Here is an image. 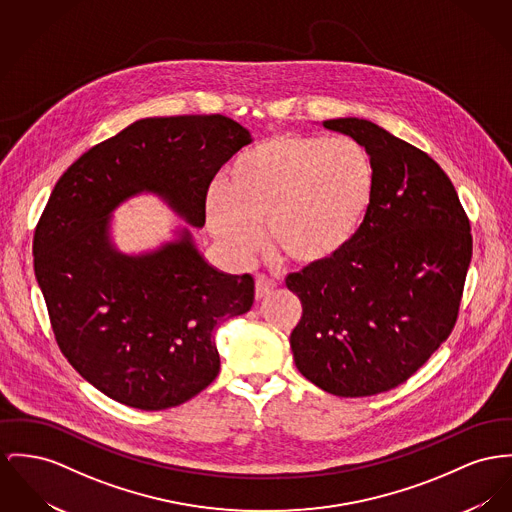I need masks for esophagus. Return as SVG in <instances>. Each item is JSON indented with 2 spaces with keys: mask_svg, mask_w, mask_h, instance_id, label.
<instances>
[{
  "mask_svg": "<svg viewBox=\"0 0 512 512\" xmlns=\"http://www.w3.org/2000/svg\"><path fill=\"white\" fill-rule=\"evenodd\" d=\"M273 287H275V283H273L270 277H266V275H256V299H258V301L264 299V297H268V295L272 293Z\"/></svg>",
  "mask_w": 512,
  "mask_h": 512,
  "instance_id": "1",
  "label": "esophagus"
}]
</instances>
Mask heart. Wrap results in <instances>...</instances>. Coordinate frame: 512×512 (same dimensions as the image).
<instances>
[{
	"label": "heart",
	"mask_w": 512,
	"mask_h": 512,
	"mask_svg": "<svg viewBox=\"0 0 512 512\" xmlns=\"http://www.w3.org/2000/svg\"><path fill=\"white\" fill-rule=\"evenodd\" d=\"M375 194V163L357 141L281 134L242 153L205 209L211 233L239 260L258 250L266 223L272 248L320 266L363 233Z\"/></svg>",
	"instance_id": "heart-1"
}]
</instances>
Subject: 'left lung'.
Listing matches in <instances>:
<instances>
[{
    "instance_id": "obj_1",
    "label": "left lung",
    "mask_w": 512,
    "mask_h": 512,
    "mask_svg": "<svg viewBox=\"0 0 512 512\" xmlns=\"http://www.w3.org/2000/svg\"><path fill=\"white\" fill-rule=\"evenodd\" d=\"M322 126L367 149L375 204L343 254L287 277L303 303L289 343L312 384L361 398L408 380L450 336L472 235L450 178L427 153L369 120Z\"/></svg>"
}]
</instances>
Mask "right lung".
Returning a JSON list of instances; mask_svg holds the SVG:
<instances>
[{
  "instance_id": "right-lung-1",
  "label": "right lung",
  "mask_w": 512,
  "mask_h": 512,
  "mask_svg": "<svg viewBox=\"0 0 512 512\" xmlns=\"http://www.w3.org/2000/svg\"><path fill=\"white\" fill-rule=\"evenodd\" d=\"M252 134L221 116L143 118L62 174L38 221L35 275L71 367L130 408H174L219 373L215 326L248 312L254 277L213 268L188 224L205 225L213 176ZM143 193L187 223L172 239L124 253L111 213Z\"/></svg>"
}]
</instances>
